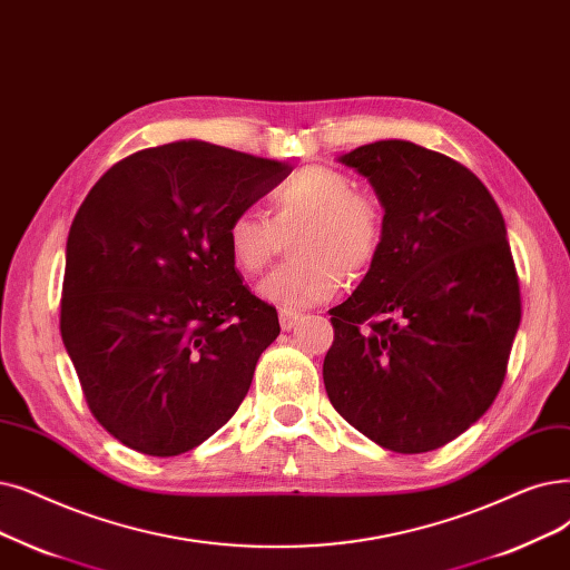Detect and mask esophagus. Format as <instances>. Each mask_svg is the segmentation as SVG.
<instances>
[{
  "instance_id": "34e87169",
  "label": "esophagus",
  "mask_w": 570,
  "mask_h": 570,
  "mask_svg": "<svg viewBox=\"0 0 570 570\" xmlns=\"http://www.w3.org/2000/svg\"><path fill=\"white\" fill-rule=\"evenodd\" d=\"M301 316H303V314H301L298 309L282 307V309H279V324H282L284 331H291V328H295V324H298Z\"/></svg>"
}]
</instances>
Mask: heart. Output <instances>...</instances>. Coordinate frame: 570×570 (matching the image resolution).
<instances>
[{"label": "heart", "instance_id": "heart-1", "mask_svg": "<svg viewBox=\"0 0 570 570\" xmlns=\"http://www.w3.org/2000/svg\"><path fill=\"white\" fill-rule=\"evenodd\" d=\"M267 205L269 218L256 212L233 216L226 242L233 265L254 277L275 258L282 237L295 233V258L272 269L258 286L269 303L303 307L328 301L344 277H361L380 254L384 216L377 200L335 167L293 171L269 193Z\"/></svg>", "mask_w": 570, "mask_h": 570}]
</instances>
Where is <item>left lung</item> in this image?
Wrapping results in <instances>:
<instances>
[{"instance_id": "obj_1", "label": "left lung", "mask_w": 570, "mask_h": 570, "mask_svg": "<svg viewBox=\"0 0 570 570\" xmlns=\"http://www.w3.org/2000/svg\"><path fill=\"white\" fill-rule=\"evenodd\" d=\"M384 205L380 254L328 309L333 407L399 454L452 442L497 399L522 318L503 214L465 165L386 139L340 158Z\"/></svg>"}]
</instances>
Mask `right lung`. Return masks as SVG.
I'll return each instance as SVG.
<instances>
[{
    "label": "right lung",
    "mask_w": 570,
    "mask_h": 570,
    "mask_svg": "<svg viewBox=\"0 0 570 570\" xmlns=\"http://www.w3.org/2000/svg\"><path fill=\"white\" fill-rule=\"evenodd\" d=\"M291 169L171 141L118 160L86 195L60 333L92 416L126 448L184 454L242 405L279 318L242 284L226 233Z\"/></svg>",
    "instance_id": "obj_1"
}]
</instances>
